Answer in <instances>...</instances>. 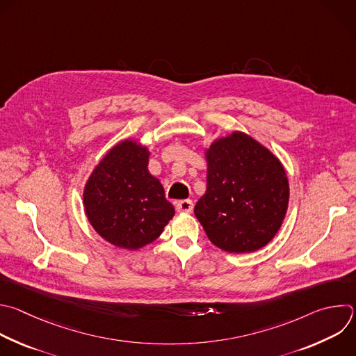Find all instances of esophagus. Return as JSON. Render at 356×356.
Here are the masks:
<instances>
[{
  "instance_id": "34e87169",
  "label": "esophagus",
  "mask_w": 356,
  "mask_h": 356,
  "mask_svg": "<svg viewBox=\"0 0 356 356\" xmlns=\"http://www.w3.org/2000/svg\"><path fill=\"white\" fill-rule=\"evenodd\" d=\"M194 205H193V201L191 200H180L176 202V209L179 212H184V213H190L193 211Z\"/></svg>"
}]
</instances>
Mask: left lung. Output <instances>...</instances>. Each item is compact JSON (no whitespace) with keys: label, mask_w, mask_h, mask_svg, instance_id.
Instances as JSON below:
<instances>
[{"label":"left lung","mask_w":356,"mask_h":356,"mask_svg":"<svg viewBox=\"0 0 356 356\" xmlns=\"http://www.w3.org/2000/svg\"><path fill=\"white\" fill-rule=\"evenodd\" d=\"M207 191L194 213L212 245L227 253H253L282 226L289 181L281 161L252 136L232 131L204 149Z\"/></svg>","instance_id":"1"}]
</instances>
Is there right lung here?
I'll return each instance as SVG.
<instances>
[{
	"label": "right lung",
	"mask_w": 356,
	"mask_h": 356,
	"mask_svg": "<svg viewBox=\"0 0 356 356\" xmlns=\"http://www.w3.org/2000/svg\"><path fill=\"white\" fill-rule=\"evenodd\" d=\"M149 149L126 138L107 151L83 187L85 215L106 242L138 250L162 234L175 215L159 179L148 170Z\"/></svg>",
	"instance_id": "add662e5"
}]
</instances>
